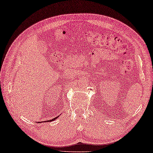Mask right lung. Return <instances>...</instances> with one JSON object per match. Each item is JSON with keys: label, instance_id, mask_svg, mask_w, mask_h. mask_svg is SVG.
Returning <instances> with one entry per match:
<instances>
[{"label": "right lung", "instance_id": "add662e5", "mask_svg": "<svg viewBox=\"0 0 153 153\" xmlns=\"http://www.w3.org/2000/svg\"><path fill=\"white\" fill-rule=\"evenodd\" d=\"M59 117V116H58ZM55 117V118H53V119H51V120H49H49H48V121H46L47 122H49V121H54V120L55 119H56L57 118V117ZM40 123H41V122H40Z\"/></svg>", "mask_w": 153, "mask_h": 153}]
</instances>
